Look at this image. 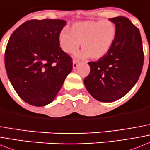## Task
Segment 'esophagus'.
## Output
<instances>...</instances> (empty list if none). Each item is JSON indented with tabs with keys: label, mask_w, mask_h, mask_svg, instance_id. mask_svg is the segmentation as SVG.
Listing matches in <instances>:
<instances>
[{
	"label": "esophagus",
	"mask_w": 150,
	"mask_h": 150,
	"mask_svg": "<svg viewBox=\"0 0 150 150\" xmlns=\"http://www.w3.org/2000/svg\"><path fill=\"white\" fill-rule=\"evenodd\" d=\"M79 64V61L77 59H74L73 60V69H76Z\"/></svg>",
	"instance_id": "esophagus-1"
}]
</instances>
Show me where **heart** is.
<instances>
[{
  "instance_id": "heart-1",
  "label": "heart",
  "mask_w": 150,
  "mask_h": 150,
  "mask_svg": "<svg viewBox=\"0 0 150 150\" xmlns=\"http://www.w3.org/2000/svg\"><path fill=\"white\" fill-rule=\"evenodd\" d=\"M115 32V24L108 19L79 21L73 24L71 32L68 30L62 31L59 43L62 49L68 54L76 52L81 43L84 51L81 55L97 59L109 52Z\"/></svg>"
}]
</instances>
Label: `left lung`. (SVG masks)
<instances>
[{
  "label": "left lung",
  "mask_w": 150,
  "mask_h": 150,
  "mask_svg": "<svg viewBox=\"0 0 150 150\" xmlns=\"http://www.w3.org/2000/svg\"><path fill=\"white\" fill-rule=\"evenodd\" d=\"M109 20L116 32L112 45L96 62H89V75L84 83L96 100L111 103L126 95L142 72L144 54L142 38L137 27L126 17Z\"/></svg>",
  "instance_id": "left-lung-1"
}]
</instances>
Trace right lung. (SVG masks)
Here are the masks:
<instances>
[{"instance_id": "1", "label": "right lung", "mask_w": 150, "mask_h": 150, "mask_svg": "<svg viewBox=\"0 0 150 150\" xmlns=\"http://www.w3.org/2000/svg\"><path fill=\"white\" fill-rule=\"evenodd\" d=\"M66 21L29 20L16 29L5 49V69L20 98L35 106L54 100L72 70V58L60 47Z\"/></svg>"}]
</instances>
